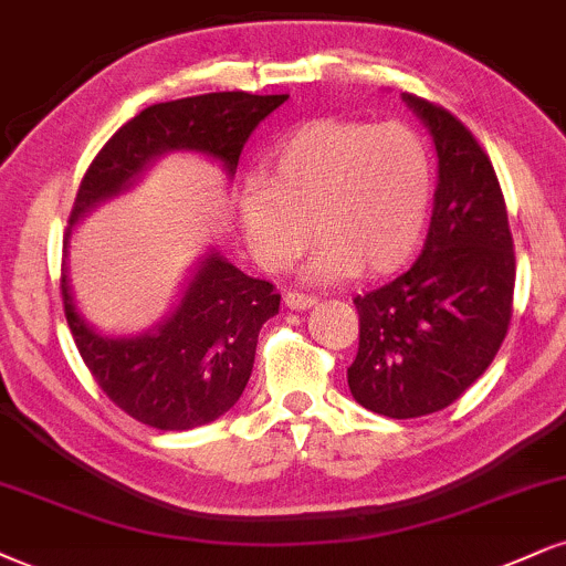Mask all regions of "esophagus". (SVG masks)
<instances>
[{
  "mask_svg": "<svg viewBox=\"0 0 566 566\" xmlns=\"http://www.w3.org/2000/svg\"><path fill=\"white\" fill-rule=\"evenodd\" d=\"M284 305L292 311H305L311 308V305H316V297L305 295V292H287V295H284Z\"/></svg>",
  "mask_w": 566,
  "mask_h": 566,
  "instance_id": "obj_1",
  "label": "esophagus"
}]
</instances>
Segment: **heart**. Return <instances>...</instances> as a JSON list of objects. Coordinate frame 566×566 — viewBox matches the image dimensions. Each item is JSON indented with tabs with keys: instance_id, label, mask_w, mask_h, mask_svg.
I'll return each instance as SVG.
<instances>
[{
	"instance_id": "obj_1",
	"label": "heart",
	"mask_w": 566,
	"mask_h": 566,
	"mask_svg": "<svg viewBox=\"0 0 566 566\" xmlns=\"http://www.w3.org/2000/svg\"><path fill=\"white\" fill-rule=\"evenodd\" d=\"M265 187L242 197V227L258 263L284 271L316 237L313 282L398 269L417 248L432 206V158L403 124L318 118L279 145Z\"/></svg>"
}]
</instances>
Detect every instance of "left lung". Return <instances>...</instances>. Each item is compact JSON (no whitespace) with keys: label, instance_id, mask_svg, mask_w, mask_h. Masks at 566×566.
<instances>
[{"label":"left lung","instance_id":"obj_1","mask_svg":"<svg viewBox=\"0 0 566 566\" xmlns=\"http://www.w3.org/2000/svg\"><path fill=\"white\" fill-rule=\"evenodd\" d=\"M430 128L440 184L424 250L385 287L356 295L353 398L390 419L442 411L485 374L514 313L516 258L499 176L446 107L403 94Z\"/></svg>","mask_w":566,"mask_h":566}]
</instances>
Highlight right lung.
Masks as SVG:
<instances>
[{
	"label": "right lung",
	"instance_id": "1",
	"mask_svg": "<svg viewBox=\"0 0 566 566\" xmlns=\"http://www.w3.org/2000/svg\"><path fill=\"white\" fill-rule=\"evenodd\" d=\"M287 94L213 92L149 105L115 132L88 163L73 200L71 223L94 202L118 195L168 149H195L237 171L255 126ZM65 231L63 253L67 248ZM65 318L94 382L120 411L155 430L181 432L216 421L240 400L253 371L258 332L279 313L276 287L253 279L218 253L208 255L179 308L139 337H105L76 311L60 276Z\"/></svg>",
	"mask_w": 566,
	"mask_h": 566
}]
</instances>
